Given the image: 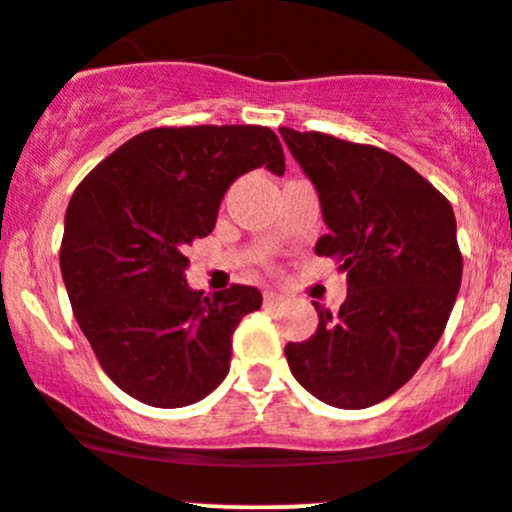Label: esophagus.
I'll list each match as a JSON object with an SVG mask.
<instances>
[{
  "label": "esophagus",
  "mask_w": 512,
  "mask_h": 512,
  "mask_svg": "<svg viewBox=\"0 0 512 512\" xmlns=\"http://www.w3.org/2000/svg\"><path fill=\"white\" fill-rule=\"evenodd\" d=\"M282 300H285V297L277 295V292H272V290H267L265 295H262V302H265V307H277V305H282Z\"/></svg>",
  "instance_id": "1"
}]
</instances>
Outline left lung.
Returning a JSON list of instances; mask_svg holds the SVG:
<instances>
[{
  "label": "left lung",
  "instance_id": "8db88e82",
  "mask_svg": "<svg viewBox=\"0 0 512 512\" xmlns=\"http://www.w3.org/2000/svg\"><path fill=\"white\" fill-rule=\"evenodd\" d=\"M280 135L330 230L315 252L347 272L340 312L315 305V335L287 342V365L322 403L370 408L403 388L448 325L463 280L453 207L380 147L290 127Z\"/></svg>",
  "mask_w": 512,
  "mask_h": 512
}]
</instances>
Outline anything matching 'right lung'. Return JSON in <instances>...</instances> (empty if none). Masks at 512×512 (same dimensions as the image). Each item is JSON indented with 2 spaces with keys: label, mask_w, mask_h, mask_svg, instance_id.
<instances>
[{
  "label": "right lung",
  "mask_w": 512,
  "mask_h": 512,
  "mask_svg": "<svg viewBox=\"0 0 512 512\" xmlns=\"http://www.w3.org/2000/svg\"><path fill=\"white\" fill-rule=\"evenodd\" d=\"M257 167L285 172L270 127H157L99 162L69 200L59 267L74 317L102 370L140 403L185 408L230 372L232 332L262 295L192 290L187 247Z\"/></svg>",
  "instance_id": "obj_1"
}]
</instances>
